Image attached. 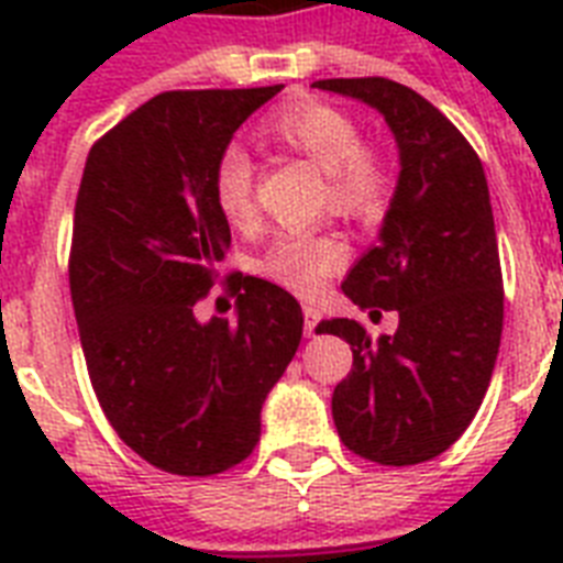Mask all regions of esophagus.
Masks as SVG:
<instances>
[{"instance_id": "1", "label": "esophagus", "mask_w": 563, "mask_h": 563, "mask_svg": "<svg viewBox=\"0 0 563 563\" xmlns=\"http://www.w3.org/2000/svg\"><path fill=\"white\" fill-rule=\"evenodd\" d=\"M318 321H321V309L316 303H303V330H307V335L316 333Z\"/></svg>"}]
</instances>
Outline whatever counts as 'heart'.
I'll return each mask as SVG.
<instances>
[{
    "instance_id": "b5f03b06",
    "label": "heart",
    "mask_w": 563,
    "mask_h": 563,
    "mask_svg": "<svg viewBox=\"0 0 563 563\" xmlns=\"http://www.w3.org/2000/svg\"><path fill=\"white\" fill-rule=\"evenodd\" d=\"M263 136L316 163L324 172V201L344 219L371 221L388 201L391 178L379 154L362 145V128L344 110L324 101H295L265 119ZM212 198L230 224L254 221V163L242 148H224L212 172ZM344 251L333 236L286 233L268 247L263 274L295 295H316L342 265Z\"/></svg>"
}]
</instances>
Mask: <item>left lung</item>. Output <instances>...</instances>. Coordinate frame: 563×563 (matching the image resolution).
<instances>
[{"mask_svg":"<svg viewBox=\"0 0 563 563\" xmlns=\"http://www.w3.org/2000/svg\"><path fill=\"white\" fill-rule=\"evenodd\" d=\"M316 87L379 110L400 148L379 245L342 283L371 318L397 309V333L371 342L351 318L316 327L353 351L351 374L333 391L335 429L368 462H429L471 427L499 353L503 268L485 169L462 131L411 87L388 78Z\"/></svg>","mask_w":563,"mask_h":563,"instance_id":"obj_1","label":"left lung"}]
</instances>
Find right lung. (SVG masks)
<instances>
[{
	"label": "right lung",
	"instance_id": "1",
	"mask_svg": "<svg viewBox=\"0 0 563 563\" xmlns=\"http://www.w3.org/2000/svg\"><path fill=\"white\" fill-rule=\"evenodd\" d=\"M280 90L161 92L84 166L69 251L84 360L110 427L166 473L216 476L254 453L265 397L303 333L289 291L242 274L230 277L236 321L195 318L230 245L216 163Z\"/></svg>",
	"mask_w": 563,
	"mask_h": 563
}]
</instances>
